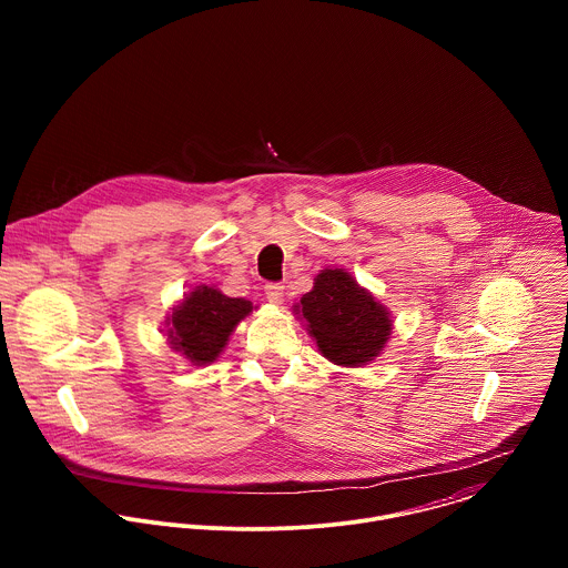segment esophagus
<instances>
[{
    "label": "esophagus",
    "mask_w": 568,
    "mask_h": 568,
    "mask_svg": "<svg viewBox=\"0 0 568 568\" xmlns=\"http://www.w3.org/2000/svg\"><path fill=\"white\" fill-rule=\"evenodd\" d=\"M264 295L271 304H282L284 302V286L277 282H268L264 284Z\"/></svg>",
    "instance_id": "34e87169"
}]
</instances>
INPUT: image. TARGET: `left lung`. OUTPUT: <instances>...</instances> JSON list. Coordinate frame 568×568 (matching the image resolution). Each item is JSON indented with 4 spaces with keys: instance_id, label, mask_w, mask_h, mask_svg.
<instances>
[{
    "instance_id": "1",
    "label": "left lung",
    "mask_w": 568,
    "mask_h": 568,
    "mask_svg": "<svg viewBox=\"0 0 568 568\" xmlns=\"http://www.w3.org/2000/svg\"><path fill=\"white\" fill-rule=\"evenodd\" d=\"M302 315L325 358L343 367H358L385 347L392 320L365 288L343 268H325L311 293L302 297Z\"/></svg>"
}]
</instances>
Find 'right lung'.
Listing matches in <instances>:
<instances>
[{"label": "right lung", "mask_w": 568, "mask_h": 568, "mask_svg": "<svg viewBox=\"0 0 568 568\" xmlns=\"http://www.w3.org/2000/svg\"><path fill=\"white\" fill-rule=\"evenodd\" d=\"M251 311L253 306L246 300L227 297L212 286H196L174 308L168 338L194 365H207L216 361L234 327Z\"/></svg>", "instance_id": "1"}]
</instances>
